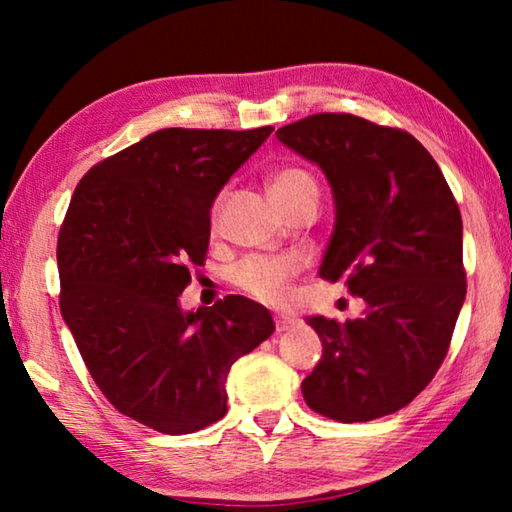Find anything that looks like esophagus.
Returning a JSON list of instances; mask_svg holds the SVG:
<instances>
[{"label":"esophagus","mask_w":512,"mask_h":512,"mask_svg":"<svg viewBox=\"0 0 512 512\" xmlns=\"http://www.w3.org/2000/svg\"><path fill=\"white\" fill-rule=\"evenodd\" d=\"M300 320L296 316H289V314H277L275 316V329L277 332H289V329L298 327Z\"/></svg>","instance_id":"1"}]
</instances>
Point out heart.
Returning a JSON list of instances; mask_svg holds the SVG:
<instances>
[{
	"instance_id": "1",
	"label": "heart",
	"mask_w": 512,
	"mask_h": 512,
	"mask_svg": "<svg viewBox=\"0 0 512 512\" xmlns=\"http://www.w3.org/2000/svg\"><path fill=\"white\" fill-rule=\"evenodd\" d=\"M268 192L275 203H282L302 192L316 194V183L307 171L282 169L268 180ZM296 268V262L287 257H248L235 268V282L257 300L277 302L287 296V284L296 275Z\"/></svg>"
}]
</instances>
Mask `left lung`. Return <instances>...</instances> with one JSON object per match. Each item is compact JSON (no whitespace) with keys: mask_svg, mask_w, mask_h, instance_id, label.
<instances>
[{"mask_svg":"<svg viewBox=\"0 0 512 512\" xmlns=\"http://www.w3.org/2000/svg\"><path fill=\"white\" fill-rule=\"evenodd\" d=\"M275 135L332 187L334 232L318 275L366 302L357 320L307 318L323 357L302 395L339 422L391 415L436 375L465 302L452 189L413 135L368 119L320 112Z\"/></svg>","mask_w":512,"mask_h":512,"instance_id":"8db88e82","label":"left lung"}]
</instances>
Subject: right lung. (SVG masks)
<instances>
[{
	"mask_svg": "<svg viewBox=\"0 0 512 512\" xmlns=\"http://www.w3.org/2000/svg\"><path fill=\"white\" fill-rule=\"evenodd\" d=\"M271 133L162 128L74 189L56 250L60 314L108 402L160 433L221 420L232 363L275 329L244 296L180 307L216 196Z\"/></svg>",
	"mask_w": 512,
	"mask_h": 512,
	"instance_id": "right-lung-1",
	"label": "right lung"
}]
</instances>
